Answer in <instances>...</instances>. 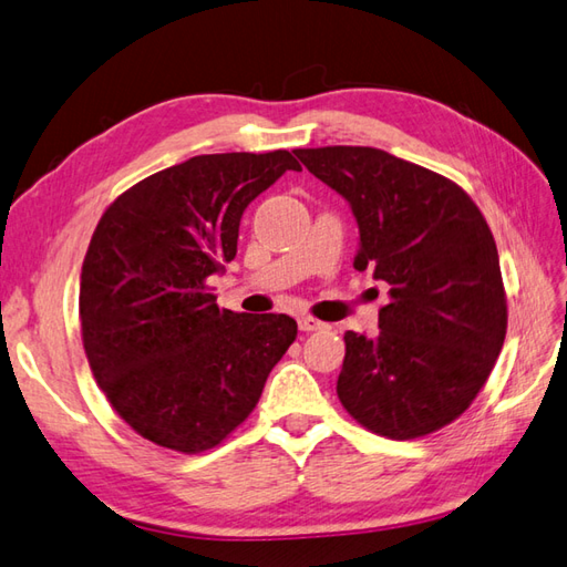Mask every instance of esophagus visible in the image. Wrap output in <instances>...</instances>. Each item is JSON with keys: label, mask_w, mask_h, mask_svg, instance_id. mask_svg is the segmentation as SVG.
Masks as SVG:
<instances>
[{"label": "esophagus", "mask_w": 567, "mask_h": 567, "mask_svg": "<svg viewBox=\"0 0 567 567\" xmlns=\"http://www.w3.org/2000/svg\"><path fill=\"white\" fill-rule=\"evenodd\" d=\"M298 327H300V332H318V330H322L324 322L310 318V316H300Z\"/></svg>", "instance_id": "obj_1"}]
</instances>
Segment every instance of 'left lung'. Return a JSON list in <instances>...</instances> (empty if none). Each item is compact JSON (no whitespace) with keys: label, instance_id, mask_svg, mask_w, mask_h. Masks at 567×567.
Instances as JSON below:
<instances>
[{"label":"left lung","instance_id":"obj_1","mask_svg":"<svg viewBox=\"0 0 567 567\" xmlns=\"http://www.w3.org/2000/svg\"><path fill=\"white\" fill-rule=\"evenodd\" d=\"M359 225L354 269L388 284L379 334H344V410L373 434L417 439L471 408L507 334L495 237L471 196L375 147L296 150Z\"/></svg>","mask_w":567,"mask_h":567}]
</instances>
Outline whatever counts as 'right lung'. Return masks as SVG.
Masks as SVG:
<instances>
[{
    "label": "right lung",
    "instance_id": "obj_1",
    "mask_svg": "<svg viewBox=\"0 0 567 567\" xmlns=\"http://www.w3.org/2000/svg\"><path fill=\"white\" fill-rule=\"evenodd\" d=\"M288 169H300L288 150L198 155L137 182L99 220L82 264V342L111 408L147 442L218 446L293 344V318L218 308L208 288L237 255L245 208Z\"/></svg>",
    "mask_w": 567,
    "mask_h": 567
}]
</instances>
